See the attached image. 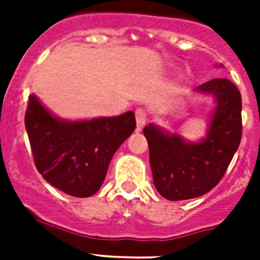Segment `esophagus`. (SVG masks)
Returning a JSON list of instances; mask_svg holds the SVG:
<instances>
[{"mask_svg": "<svg viewBox=\"0 0 260 260\" xmlns=\"http://www.w3.org/2000/svg\"><path fill=\"white\" fill-rule=\"evenodd\" d=\"M135 118H137V130L141 132L142 127L146 125L147 122V114L143 109H137L135 110Z\"/></svg>", "mask_w": 260, "mask_h": 260, "instance_id": "esophagus-1", "label": "esophagus"}]
</instances>
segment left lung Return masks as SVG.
Wrapping results in <instances>:
<instances>
[{"label": "left lung", "mask_w": 260, "mask_h": 260, "mask_svg": "<svg viewBox=\"0 0 260 260\" xmlns=\"http://www.w3.org/2000/svg\"><path fill=\"white\" fill-rule=\"evenodd\" d=\"M195 91L212 95L216 103L204 139L186 142L152 123L143 130L153 185L169 201L192 199L212 190L228 169L242 137V100L231 80L216 78Z\"/></svg>", "instance_id": "8db88e82"}]
</instances>
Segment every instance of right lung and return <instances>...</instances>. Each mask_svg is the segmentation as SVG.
<instances>
[{"instance_id":"obj_1","label":"right lung","mask_w":260,"mask_h":260,"mask_svg":"<svg viewBox=\"0 0 260 260\" xmlns=\"http://www.w3.org/2000/svg\"><path fill=\"white\" fill-rule=\"evenodd\" d=\"M27 134L39 173L56 189L77 198L91 197L103 185L118 147L134 132L135 116L66 121L53 116L35 95L28 98Z\"/></svg>"}]
</instances>
